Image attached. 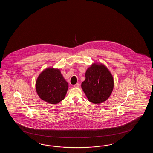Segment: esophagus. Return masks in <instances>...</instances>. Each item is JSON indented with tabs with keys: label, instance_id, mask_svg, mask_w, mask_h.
I'll return each mask as SVG.
<instances>
[{
	"label": "esophagus",
	"instance_id": "34e87169",
	"mask_svg": "<svg viewBox=\"0 0 153 153\" xmlns=\"http://www.w3.org/2000/svg\"><path fill=\"white\" fill-rule=\"evenodd\" d=\"M80 83L78 82V83H76V84L74 85V86L75 88H79V87H80Z\"/></svg>",
	"mask_w": 153,
	"mask_h": 153
}]
</instances>
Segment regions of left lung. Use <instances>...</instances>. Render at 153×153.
Wrapping results in <instances>:
<instances>
[{
	"instance_id": "obj_1",
	"label": "left lung",
	"mask_w": 153,
	"mask_h": 153,
	"mask_svg": "<svg viewBox=\"0 0 153 153\" xmlns=\"http://www.w3.org/2000/svg\"><path fill=\"white\" fill-rule=\"evenodd\" d=\"M81 88L88 100L94 104L106 101L113 90V77L102 64L94 63L87 69Z\"/></svg>"
}]
</instances>
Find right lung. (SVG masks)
<instances>
[{"label": "right lung", "mask_w": 153, "mask_h": 153, "mask_svg": "<svg viewBox=\"0 0 153 153\" xmlns=\"http://www.w3.org/2000/svg\"><path fill=\"white\" fill-rule=\"evenodd\" d=\"M36 88L42 100L50 104H56L65 97L68 84L59 69L48 68L39 74L36 81Z\"/></svg>", "instance_id": "right-lung-1"}]
</instances>
